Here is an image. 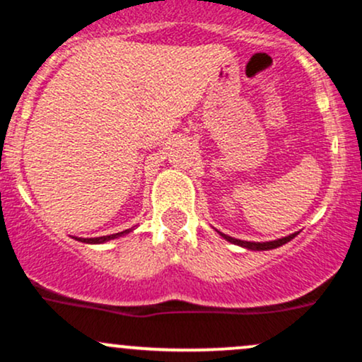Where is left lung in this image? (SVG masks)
Masks as SVG:
<instances>
[{
    "label": "left lung",
    "instance_id": "1",
    "mask_svg": "<svg viewBox=\"0 0 362 362\" xmlns=\"http://www.w3.org/2000/svg\"><path fill=\"white\" fill-rule=\"evenodd\" d=\"M219 235L223 236L226 242L233 243V245H240V247L247 248V250H272V248H277V247H282V245H286L288 242H291V240L294 238L298 233H293V235H288L284 236V238H277V240H272V242H247V240H238V238H233V236H228L221 233V231H218Z\"/></svg>",
    "mask_w": 362,
    "mask_h": 362
}]
</instances>
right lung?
<instances>
[{
    "label": "right lung",
    "instance_id": "1",
    "mask_svg": "<svg viewBox=\"0 0 362 362\" xmlns=\"http://www.w3.org/2000/svg\"><path fill=\"white\" fill-rule=\"evenodd\" d=\"M132 230H134V228H129V230H124V231H120V233L107 235V236H97V238H78V236H73V238H74V240H78V242H81V243L98 245V243H105V242H110V240L120 238V236H126L127 233H131Z\"/></svg>",
    "mask_w": 362,
    "mask_h": 362
}]
</instances>
